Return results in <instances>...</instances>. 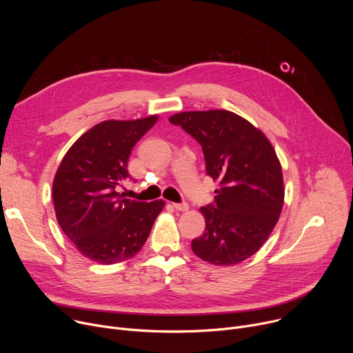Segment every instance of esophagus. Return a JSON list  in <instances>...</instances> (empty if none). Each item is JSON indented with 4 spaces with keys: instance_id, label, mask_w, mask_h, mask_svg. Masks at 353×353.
<instances>
[{
    "instance_id": "34e87169",
    "label": "esophagus",
    "mask_w": 353,
    "mask_h": 353,
    "mask_svg": "<svg viewBox=\"0 0 353 353\" xmlns=\"http://www.w3.org/2000/svg\"><path fill=\"white\" fill-rule=\"evenodd\" d=\"M173 207L177 210V211H181V212H185V211H188V204H185V203H181V204H173Z\"/></svg>"
}]
</instances>
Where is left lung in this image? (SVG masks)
<instances>
[{
  "instance_id": "obj_1",
  "label": "left lung",
  "mask_w": 353,
  "mask_h": 353,
  "mask_svg": "<svg viewBox=\"0 0 353 353\" xmlns=\"http://www.w3.org/2000/svg\"><path fill=\"white\" fill-rule=\"evenodd\" d=\"M203 146L207 174L219 183L215 205L199 211L205 232L194 254L214 265H234L263 247L283 205L281 162L265 134L228 110L183 112L169 117Z\"/></svg>"
}]
</instances>
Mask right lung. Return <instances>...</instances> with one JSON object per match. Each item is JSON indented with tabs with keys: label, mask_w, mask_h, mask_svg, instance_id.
Wrapping results in <instances>:
<instances>
[{
	"label": "right lung",
	"mask_w": 353,
	"mask_h": 353,
	"mask_svg": "<svg viewBox=\"0 0 353 353\" xmlns=\"http://www.w3.org/2000/svg\"><path fill=\"white\" fill-rule=\"evenodd\" d=\"M158 121L106 120L82 134L63 158L53 181L57 222L79 253L110 265L132 259L145 244L165 201L124 198L134 145Z\"/></svg>",
	"instance_id": "add662e5"
}]
</instances>
